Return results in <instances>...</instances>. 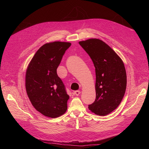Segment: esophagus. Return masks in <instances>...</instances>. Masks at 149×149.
I'll use <instances>...</instances> for the list:
<instances>
[{
    "mask_svg": "<svg viewBox=\"0 0 149 149\" xmlns=\"http://www.w3.org/2000/svg\"><path fill=\"white\" fill-rule=\"evenodd\" d=\"M73 93H74V95H76V96H79L80 93H81V92L79 91H74Z\"/></svg>",
    "mask_w": 149,
    "mask_h": 149,
    "instance_id": "obj_1",
    "label": "esophagus"
}]
</instances>
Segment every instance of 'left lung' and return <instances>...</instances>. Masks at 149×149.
<instances>
[{
    "label": "left lung",
    "instance_id": "1",
    "mask_svg": "<svg viewBox=\"0 0 149 149\" xmlns=\"http://www.w3.org/2000/svg\"><path fill=\"white\" fill-rule=\"evenodd\" d=\"M79 44L93 62L96 71V100L89 105L93 113L104 116L119 106L127 86L124 64L113 49L98 38L81 41Z\"/></svg>",
    "mask_w": 149,
    "mask_h": 149
}]
</instances>
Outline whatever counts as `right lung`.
I'll use <instances>...</instances> for the list:
<instances>
[{
  "mask_svg": "<svg viewBox=\"0 0 149 149\" xmlns=\"http://www.w3.org/2000/svg\"><path fill=\"white\" fill-rule=\"evenodd\" d=\"M69 42H53L40 47L26 70V94L35 109L48 118H56L67 111L69 99L56 70Z\"/></svg>",
  "mask_w": 149,
  "mask_h": 149,
  "instance_id": "right-lung-1",
  "label": "right lung"
}]
</instances>
